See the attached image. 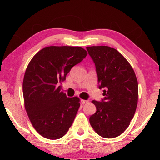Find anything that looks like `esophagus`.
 <instances>
[{"label": "esophagus", "mask_w": 160, "mask_h": 160, "mask_svg": "<svg viewBox=\"0 0 160 160\" xmlns=\"http://www.w3.org/2000/svg\"><path fill=\"white\" fill-rule=\"evenodd\" d=\"M81 102H82V103L83 105H84V104L87 103V102H88L89 101H88V100H81Z\"/></svg>", "instance_id": "1"}]
</instances>
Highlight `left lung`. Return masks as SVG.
I'll list each match as a JSON object with an SVG mask.
<instances>
[{"label": "left lung", "instance_id": "left-lung-1", "mask_svg": "<svg viewBox=\"0 0 160 160\" xmlns=\"http://www.w3.org/2000/svg\"><path fill=\"white\" fill-rule=\"evenodd\" d=\"M95 64L102 102L92 100L96 112L89 118L92 128L105 138L123 133L132 119L138 98V84L134 70L117 49L107 46L87 47Z\"/></svg>", "mask_w": 160, "mask_h": 160}]
</instances>
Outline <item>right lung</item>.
Segmentation results:
<instances>
[{
	"label": "right lung",
	"mask_w": 160,
	"mask_h": 160,
	"mask_svg": "<svg viewBox=\"0 0 160 160\" xmlns=\"http://www.w3.org/2000/svg\"><path fill=\"white\" fill-rule=\"evenodd\" d=\"M87 55L79 47L51 46L37 52L28 64L22 84L25 108L35 130L45 138H61L73 124L80 99L67 98L58 83Z\"/></svg>",
	"instance_id": "add662e5"
}]
</instances>
